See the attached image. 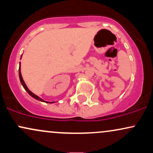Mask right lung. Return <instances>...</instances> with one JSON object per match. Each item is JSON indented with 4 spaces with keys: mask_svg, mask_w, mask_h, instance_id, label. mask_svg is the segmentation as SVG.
I'll use <instances>...</instances> for the list:
<instances>
[{
    "mask_svg": "<svg viewBox=\"0 0 153 153\" xmlns=\"http://www.w3.org/2000/svg\"><path fill=\"white\" fill-rule=\"evenodd\" d=\"M22 57H21V58H22ZM19 79H20V81H21V83H22V85H23V87L24 88V89L27 91V93L29 94L30 96H31V97H33L34 99L38 100V101H42V102H45V103H48V101H44V100L42 99H41L40 97H39L38 96H36V95H35L34 94H33L31 91L29 90V88H28V87L26 86V83L24 82V80H23V78H22V73H21V62L19 63ZM54 103V101H53V102H49V103Z\"/></svg>",
    "mask_w": 153,
    "mask_h": 153,
    "instance_id": "right-lung-1",
    "label": "right lung"
}]
</instances>
